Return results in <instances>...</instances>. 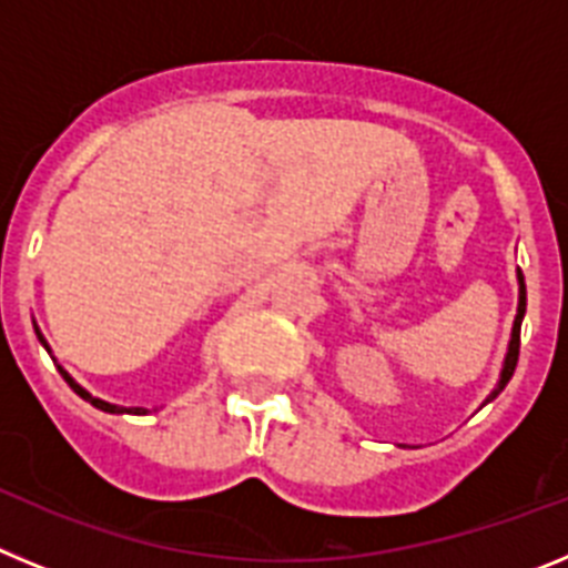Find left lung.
I'll return each mask as SVG.
<instances>
[{
	"label": "left lung",
	"mask_w": 568,
	"mask_h": 568,
	"mask_svg": "<svg viewBox=\"0 0 568 568\" xmlns=\"http://www.w3.org/2000/svg\"><path fill=\"white\" fill-rule=\"evenodd\" d=\"M524 315H526V284H524V273L518 270V315H515V324H511V338H509V346H506V358H504V366H500V378H498V384H495V389L486 395L484 404H489V400L498 398V395L504 393V386L509 384L511 375H515V366H518V353H520V324H524Z\"/></svg>",
	"instance_id": "obj_1"
}]
</instances>
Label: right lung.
<instances>
[{
  "mask_svg": "<svg viewBox=\"0 0 568 568\" xmlns=\"http://www.w3.org/2000/svg\"><path fill=\"white\" fill-rule=\"evenodd\" d=\"M33 329H37V338L42 341V346L50 353L48 341H44V335L39 333L37 324H33ZM59 373H62V378L68 381L70 389H73V393H77L79 398H84V400H88V404H93V406H97V409H102V413H110V415H148V413H150V409H144V406H119V404H108V400L97 398V395H90L82 384H77V381H73V375H70L68 369H64V366H59Z\"/></svg>",
  "mask_w": 568,
  "mask_h": 568,
  "instance_id": "obj_1",
  "label": "right lung"
}]
</instances>
